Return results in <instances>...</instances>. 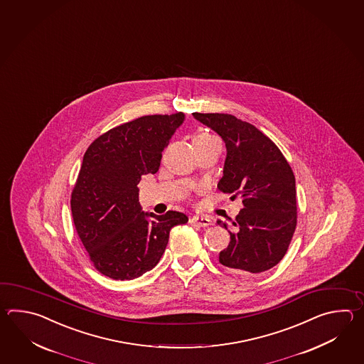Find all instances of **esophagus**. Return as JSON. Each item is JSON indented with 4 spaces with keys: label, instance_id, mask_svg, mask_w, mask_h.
Wrapping results in <instances>:
<instances>
[{
    "label": "esophagus",
    "instance_id": "34e87169",
    "mask_svg": "<svg viewBox=\"0 0 364 364\" xmlns=\"http://www.w3.org/2000/svg\"><path fill=\"white\" fill-rule=\"evenodd\" d=\"M190 223L201 226V228H205V226H209V225L212 224L210 218L205 216H193L190 218Z\"/></svg>",
    "mask_w": 364,
    "mask_h": 364
}]
</instances>
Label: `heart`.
<instances>
[{"label":"heart","instance_id":"obj_1","mask_svg":"<svg viewBox=\"0 0 364 364\" xmlns=\"http://www.w3.org/2000/svg\"><path fill=\"white\" fill-rule=\"evenodd\" d=\"M210 135H208V134H199V135H196L195 138H193V140L195 139H204V138H209Z\"/></svg>","mask_w":364,"mask_h":364}]
</instances>
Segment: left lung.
<instances>
[{"mask_svg":"<svg viewBox=\"0 0 364 364\" xmlns=\"http://www.w3.org/2000/svg\"><path fill=\"white\" fill-rule=\"evenodd\" d=\"M193 116L224 140L226 159L218 190L240 195L243 203L218 260L234 272L268 271L282 260L295 232L294 173L279 147L254 124L224 113ZM217 224L228 229L220 220Z\"/></svg>","mask_w":364,"mask_h":364,"instance_id":"left-lung-1","label":"left lung"}]
</instances>
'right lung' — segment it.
I'll return each instance as SVG.
<instances>
[{"mask_svg": "<svg viewBox=\"0 0 364 364\" xmlns=\"http://www.w3.org/2000/svg\"><path fill=\"white\" fill-rule=\"evenodd\" d=\"M185 121L171 116L140 117L102 134L85 151L71 193V213L95 268L113 279H134L155 268L173 226L188 217L141 210L138 183L155 174L163 151Z\"/></svg>", "mask_w": 364, "mask_h": 364, "instance_id": "right-lung-1", "label": "right lung"}]
</instances>
